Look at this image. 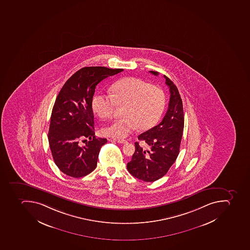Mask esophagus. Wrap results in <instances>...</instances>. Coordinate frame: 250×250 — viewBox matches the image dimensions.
<instances>
[{"label":"esophagus","mask_w":250,"mask_h":250,"mask_svg":"<svg viewBox=\"0 0 250 250\" xmlns=\"http://www.w3.org/2000/svg\"><path fill=\"white\" fill-rule=\"evenodd\" d=\"M109 141H114V142H117L118 143V144H127V140H117V139L114 138H110L109 139Z\"/></svg>","instance_id":"1"}]
</instances>
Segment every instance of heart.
I'll list each match as a JSON object with an SVG mask.
<instances>
[{
	"label": "heart",
	"instance_id": "1",
	"mask_svg": "<svg viewBox=\"0 0 250 250\" xmlns=\"http://www.w3.org/2000/svg\"><path fill=\"white\" fill-rule=\"evenodd\" d=\"M110 92L111 96L97 94L92 101V110L102 119L111 118L116 106H124V118L103 128L102 133L108 137L125 139L137 128H152L166 106L164 91L139 78L122 79L110 87Z\"/></svg>",
	"mask_w": 250,
	"mask_h": 250
}]
</instances>
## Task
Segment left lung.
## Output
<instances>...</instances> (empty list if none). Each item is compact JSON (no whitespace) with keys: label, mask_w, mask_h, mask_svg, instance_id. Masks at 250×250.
Masks as SVG:
<instances>
[{"label":"left lung","mask_w":250,"mask_h":250,"mask_svg":"<svg viewBox=\"0 0 250 250\" xmlns=\"http://www.w3.org/2000/svg\"><path fill=\"white\" fill-rule=\"evenodd\" d=\"M158 76V73L150 71ZM169 88L168 110L158 125L140 134V145L135 143L132 160L127 164L131 175L145 182H154L164 176L177 158L184 127V109L177 87L164 75Z\"/></svg>","instance_id":"obj_1"}]
</instances>
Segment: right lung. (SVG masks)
I'll return each mask as SVG.
<instances>
[{
	"mask_svg": "<svg viewBox=\"0 0 250 250\" xmlns=\"http://www.w3.org/2000/svg\"><path fill=\"white\" fill-rule=\"evenodd\" d=\"M123 71L104 66H87L74 73L59 92L51 115L48 143L61 172L74 178L87 176L96 168L100 148L106 139L96 138L92 101L101 81ZM84 138V146L79 143Z\"/></svg>",
	"mask_w": 250,
	"mask_h": 250,
	"instance_id": "right-lung-1",
	"label": "right lung"
}]
</instances>
